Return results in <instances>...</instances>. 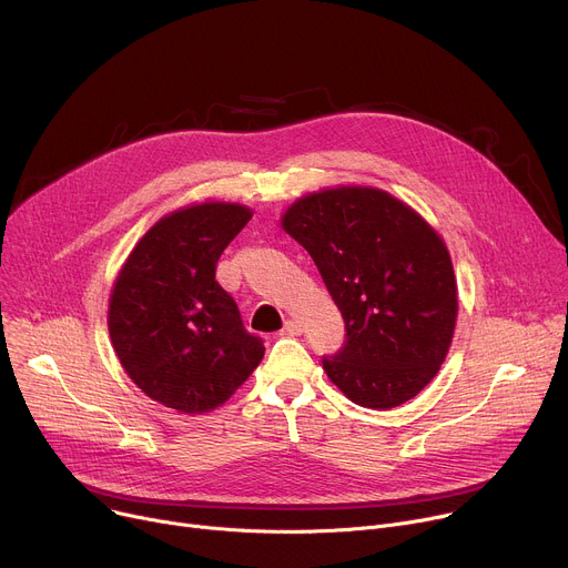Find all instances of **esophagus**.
<instances>
[{
    "mask_svg": "<svg viewBox=\"0 0 568 568\" xmlns=\"http://www.w3.org/2000/svg\"><path fill=\"white\" fill-rule=\"evenodd\" d=\"M303 333V328H301V323L298 321H285V326H283V335H290V337H296V335H301Z\"/></svg>",
    "mask_w": 568,
    "mask_h": 568,
    "instance_id": "obj_1",
    "label": "esophagus"
}]
</instances>
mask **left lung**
<instances>
[{"mask_svg":"<svg viewBox=\"0 0 568 568\" xmlns=\"http://www.w3.org/2000/svg\"><path fill=\"white\" fill-rule=\"evenodd\" d=\"M283 229L312 256L337 303L346 342L323 357L359 407L416 397L452 346L458 290L443 237L386 191L339 186L296 200Z\"/></svg>","mask_w":568,"mask_h":568,"instance_id":"8db88e82","label":"left lung"}]
</instances>
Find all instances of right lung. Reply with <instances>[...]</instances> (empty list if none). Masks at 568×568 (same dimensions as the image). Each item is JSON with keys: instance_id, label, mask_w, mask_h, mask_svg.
<instances>
[{"instance_id": "1", "label": "right lung", "mask_w": 568, "mask_h": 568, "mask_svg": "<svg viewBox=\"0 0 568 568\" xmlns=\"http://www.w3.org/2000/svg\"><path fill=\"white\" fill-rule=\"evenodd\" d=\"M252 220L240 204L204 202L161 217L116 276L108 328L130 379L182 414H206L265 355L215 281L229 242Z\"/></svg>"}]
</instances>
